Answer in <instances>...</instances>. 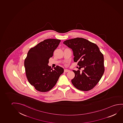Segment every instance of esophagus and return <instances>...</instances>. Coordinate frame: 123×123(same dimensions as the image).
<instances>
[{
    "label": "esophagus",
    "mask_w": 123,
    "mask_h": 123,
    "mask_svg": "<svg viewBox=\"0 0 123 123\" xmlns=\"http://www.w3.org/2000/svg\"><path fill=\"white\" fill-rule=\"evenodd\" d=\"M70 71V70H69L67 69H64V72H69Z\"/></svg>",
    "instance_id": "1"
}]
</instances>
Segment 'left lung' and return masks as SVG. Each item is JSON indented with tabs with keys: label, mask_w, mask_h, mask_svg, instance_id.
<instances>
[{
	"label": "left lung",
	"mask_w": 123,
	"mask_h": 123,
	"mask_svg": "<svg viewBox=\"0 0 123 123\" xmlns=\"http://www.w3.org/2000/svg\"><path fill=\"white\" fill-rule=\"evenodd\" d=\"M71 49L74 56V61L84 69L73 71L75 77L71 82L77 89L88 91L99 82L105 71L103 55L95 43L81 37L69 39L63 42Z\"/></svg>",
	"instance_id": "8db88e82"
}]
</instances>
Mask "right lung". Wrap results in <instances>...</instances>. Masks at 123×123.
<instances>
[{
  "label": "right lung",
  "mask_w": 123,
  "mask_h": 123,
  "mask_svg": "<svg viewBox=\"0 0 123 123\" xmlns=\"http://www.w3.org/2000/svg\"><path fill=\"white\" fill-rule=\"evenodd\" d=\"M61 41L48 39L38 43L29 50L25 61L27 80L37 91L46 92L55 86L59 77L64 72L63 68L56 66L52 69L48 66L49 60Z\"/></svg>",
  "instance_id": "right-lung-1"
}]
</instances>
